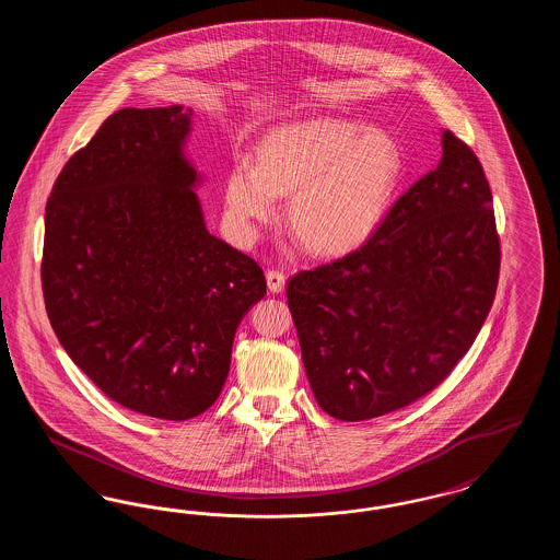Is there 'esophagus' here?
I'll use <instances>...</instances> for the list:
<instances>
[{"instance_id":"esophagus-1","label":"esophagus","mask_w":560,"mask_h":560,"mask_svg":"<svg viewBox=\"0 0 560 560\" xmlns=\"http://www.w3.org/2000/svg\"><path fill=\"white\" fill-rule=\"evenodd\" d=\"M268 290L272 293H281L285 290V275L279 270H268L267 272Z\"/></svg>"}]
</instances>
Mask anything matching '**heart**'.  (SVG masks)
Wrapping results in <instances>:
<instances>
[{
    "instance_id": "obj_1",
    "label": "heart",
    "mask_w": 560,
    "mask_h": 560,
    "mask_svg": "<svg viewBox=\"0 0 560 560\" xmlns=\"http://www.w3.org/2000/svg\"><path fill=\"white\" fill-rule=\"evenodd\" d=\"M402 174L397 142L345 119H308L275 128L260 163L241 160L226 180V210L243 237L277 213L292 192L290 220L319 256L361 247L386 218Z\"/></svg>"
}]
</instances>
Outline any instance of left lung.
Masks as SVG:
<instances>
[{"mask_svg": "<svg viewBox=\"0 0 560 560\" xmlns=\"http://www.w3.org/2000/svg\"><path fill=\"white\" fill-rule=\"evenodd\" d=\"M441 147L439 165L361 249L288 283L313 395L336 420H370L424 397L491 311L500 240L489 183L450 130Z\"/></svg>", "mask_w": 560, "mask_h": 560, "instance_id": "1", "label": "left lung"}]
</instances>
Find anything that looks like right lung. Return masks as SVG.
Returning a JSON list of instances; mask_svg holds the SVG:
<instances>
[{
  "mask_svg": "<svg viewBox=\"0 0 560 560\" xmlns=\"http://www.w3.org/2000/svg\"><path fill=\"white\" fill-rule=\"evenodd\" d=\"M192 108H121L46 206L42 285L58 342L108 399L183 422L218 399L262 268L206 229Z\"/></svg>",
  "mask_w": 560,
  "mask_h": 560,
  "instance_id": "right-lung-1",
  "label": "right lung"
}]
</instances>
